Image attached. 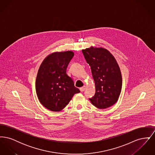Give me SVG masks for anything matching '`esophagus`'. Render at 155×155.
<instances>
[{
	"mask_svg": "<svg viewBox=\"0 0 155 155\" xmlns=\"http://www.w3.org/2000/svg\"><path fill=\"white\" fill-rule=\"evenodd\" d=\"M85 88H86V86H83L82 87H81V88H80V91L81 92H83V91H85Z\"/></svg>",
	"mask_w": 155,
	"mask_h": 155,
	"instance_id": "obj_1",
	"label": "esophagus"
}]
</instances>
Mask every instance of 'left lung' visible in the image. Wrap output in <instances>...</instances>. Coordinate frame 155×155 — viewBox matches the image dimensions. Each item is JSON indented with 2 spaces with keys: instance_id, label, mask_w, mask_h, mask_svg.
I'll use <instances>...</instances> for the list:
<instances>
[{
  "instance_id": "8db88e82",
  "label": "left lung",
  "mask_w": 155,
  "mask_h": 155,
  "mask_svg": "<svg viewBox=\"0 0 155 155\" xmlns=\"http://www.w3.org/2000/svg\"><path fill=\"white\" fill-rule=\"evenodd\" d=\"M82 52L91 67L95 82V94L89 99L100 109L116 103L122 88V76L118 63L106 49L91 46Z\"/></svg>"
}]
</instances>
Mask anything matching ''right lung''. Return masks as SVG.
I'll list each match as a JSON object with an SVG mask.
<instances>
[{
    "mask_svg": "<svg viewBox=\"0 0 155 155\" xmlns=\"http://www.w3.org/2000/svg\"><path fill=\"white\" fill-rule=\"evenodd\" d=\"M73 56L74 52L70 51L53 52L45 58L38 69L35 81L37 96L49 110H63L74 94L80 92L66 74L67 67Z\"/></svg>",
    "mask_w": 155,
    "mask_h": 155,
    "instance_id": "right-lung-1",
    "label": "right lung"
}]
</instances>
